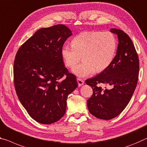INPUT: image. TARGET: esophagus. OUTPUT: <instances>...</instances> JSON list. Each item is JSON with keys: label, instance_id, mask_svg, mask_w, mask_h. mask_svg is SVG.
Returning <instances> with one entry per match:
<instances>
[{"label": "esophagus", "instance_id": "esophagus-1", "mask_svg": "<svg viewBox=\"0 0 147 147\" xmlns=\"http://www.w3.org/2000/svg\"><path fill=\"white\" fill-rule=\"evenodd\" d=\"M77 82H78V86H82L84 84V81L82 80V79L78 78H77Z\"/></svg>", "mask_w": 147, "mask_h": 147}]
</instances>
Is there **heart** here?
<instances>
[{
	"label": "heart",
	"mask_w": 147,
	"mask_h": 147,
	"mask_svg": "<svg viewBox=\"0 0 147 147\" xmlns=\"http://www.w3.org/2000/svg\"><path fill=\"white\" fill-rule=\"evenodd\" d=\"M117 47L115 36L110 31L84 32L72 41V46L65 45L61 56L66 66L73 67L80 60L82 63L73 67V73L86 77L108 68L113 62Z\"/></svg>",
	"instance_id": "obj_1"
}]
</instances>
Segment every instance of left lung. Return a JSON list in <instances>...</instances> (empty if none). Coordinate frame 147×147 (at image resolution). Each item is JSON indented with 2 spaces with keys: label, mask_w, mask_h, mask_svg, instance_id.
Here are the masks:
<instances>
[{
  "label": "left lung",
  "mask_w": 147,
  "mask_h": 147,
  "mask_svg": "<svg viewBox=\"0 0 147 147\" xmlns=\"http://www.w3.org/2000/svg\"><path fill=\"white\" fill-rule=\"evenodd\" d=\"M111 32L118 36L116 55L108 68L86 80L93 89L88 110L103 120L113 119L124 110L136 90L139 71L138 55L129 36L120 29H111ZM100 83L111 85V89L103 88Z\"/></svg>",
  "instance_id": "1"
}]
</instances>
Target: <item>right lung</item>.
<instances>
[{
  "label": "right lung",
  "instance_id": "add662e5",
  "mask_svg": "<svg viewBox=\"0 0 147 147\" xmlns=\"http://www.w3.org/2000/svg\"><path fill=\"white\" fill-rule=\"evenodd\" d=\"M72 32L64 25L42 28L16 53L13 81L19 100L36 122L50 124L64 116L68 95L77 88L69 73L61 49Z\"/></svg>",
  "mask_w": 147,
  "mask_h": 147
}]
</instances>
